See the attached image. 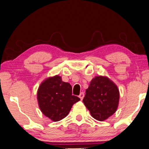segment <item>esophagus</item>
Listing matches in <instances>:
<instances>
[{
  "label": "esophagus",
  "instance_id": "obj_1",
  "mask_svg": "<svg viewBox=\"0 0 149 149\" xmlns=\"http://www.w3.org/2000/svg\"><path fill=\"white\" fill-rule=\"evenodd\" d=\"M84 96V93H81L80 94H79V98H80L81 100H82V99H83Z\"/></svg>",
  "mask_w": 149,
  "mask_h": 149
}]
</instances>
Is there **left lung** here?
I'll use <instances>...</instances> for the list:
<instances>
[{
  "mask_svg": "<svg viewBox=\"0 0 149 149\" xmlns=\"http://www.w3.org/2000/svg\"><path fill=\"white\" fill-rule=\"evenodd\" d=\"M119 92L113 81L104 76H96L91 81L83 102L91 116L98 121H104L116 111Z\"/></svg>",
  "mask_w": 149,
  "mask_h": 149,
  "instance_id": "1",
  "label": "left lung"
}]
</instances>
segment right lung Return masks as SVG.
Wrapping results in <instances>:
<instances>
[{
    "label": "right lung",
    "mask_w": 149,
    "mask_h": 149,
    "mask_svg": "<svg viewBox=\"0 0 149 149\" xmlns=\"http://www.w3.org/2000/svg\"><path fill=\"white\" fill-rule=\"evenodd\" d=\"M37 99L42 113L52 121H58L68 116L73 104L80 98L72 95L70 84L63 81L59 75H55L41 83Z\"/></svg>",
    "instance_id": "add662e5"
}]
</instances>
